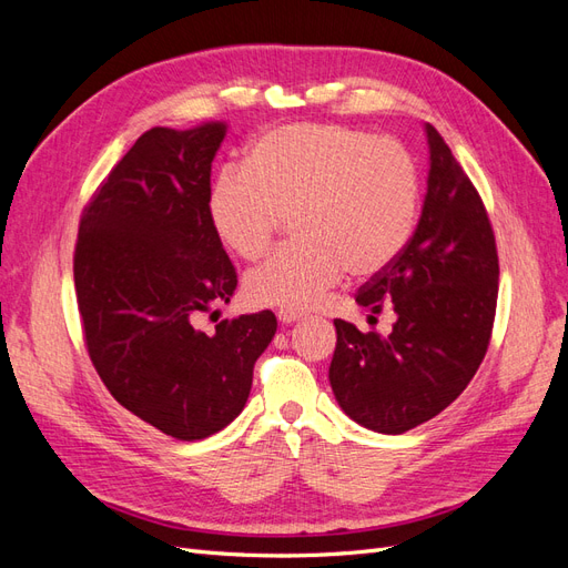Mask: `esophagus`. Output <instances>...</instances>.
<instances>
[{"mask_svg":"<svg viewBox=\"0 0 568 568\" xmlns=\"http://www.w3.org/2000/svg\"><path fill=\"white\" fill-rule=\"evenodd\" d=\"M277 317H280L282 324H294V322H298V320H305L307 315L301 313V311H284V307H282V311L277 313Z\"/></svg>","mask_w":568,"mask_h":568,"instance_id":"34e87169","label":"esophagus"}]
</instances>
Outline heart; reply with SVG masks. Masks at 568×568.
<instances>
[{
    "instance_id": "b5f03b06",
    "label": "heart",
    "mask_w": 568,
    "mask_h": 568,
    "mask_svg": "<svg viewBox=\"0 0 568 568\" xmlns=\"http://www.w3.org/2000/svg\"><path fill=\"white\" fill-rule=\"evenodd\" d=\"M419 168L395 140L348 125H284L257 136L246 168L215 178L209 215L217 236L257 261L286 215L296 242L248 272L257 305L305 311L346 272L372 277L407 246L419 215Z\"/></svg>"
}]
</instances>
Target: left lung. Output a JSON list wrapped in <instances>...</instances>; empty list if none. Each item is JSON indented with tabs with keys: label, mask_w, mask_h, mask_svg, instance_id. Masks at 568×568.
I'll use <instances>...</instances> for the list:
<instances>
[{
	"label": "left lung",
	"mask_w": 568,
	"mask_h": 568,
	"mask_svg": "<svg viewBox=\"0 0 568 568\" xmlns=\"http://www.w3.org/2000/svg\"><path fill=\"white\" fill-rule=\"evenodd\" d=\"M428 180L419 225L403 253L355 301L398 315L393 332L363 334L334 320L332 390L376 434H405L448 407L484 363L495 305L497 248L486 205L450 146L426 125Z\"/></svg>",
	"instance_id": "left-lung-1"
}]
</instances>
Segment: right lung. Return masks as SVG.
<instances>
[{
  "mask_svg": "<svg viewBox=\"0 0 568 568\" xmlns=\"http://www.w3.org/2000/svg\"><path fill=\"white\" fill-rule=\"evenodd\" d=\"M225 134V123L144 132L84 205L73 257L97 374L120 405L178 440L209 438L239 417L277 332L270 311L222 320L215 334L194 326L236 288L209 215Z\"/></svg>",
  "mask_w": 568,
  "mask_h": 568,
  "instance_id": "obj_1",
  "label": "right lung"
}]
</instances>
